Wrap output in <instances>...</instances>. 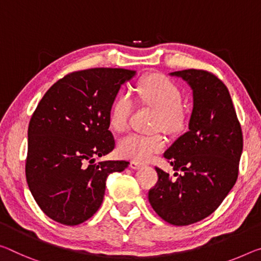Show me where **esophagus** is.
Masks as SVG:
<instances>
[{
	"mask_svg": "<svg viewBox=\"0 0 261 261\" xmlns=\"http://www.w3.org/2000/svg\"><path fill=\"white\" fill-rule=\"evenodd\" d=\"M143 166V164L142 163H139V161H131L130 163V167L132 168V169H137V168H139V167H142Z\"/></svg>",
	"mask_w": 261,
	"mask_h": 261,
	"instance_id": "1",
	"label": "esophagus"
}]
</instances>
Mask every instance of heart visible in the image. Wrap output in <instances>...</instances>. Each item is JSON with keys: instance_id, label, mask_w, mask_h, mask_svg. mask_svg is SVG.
<instances>
[{"instance_id": "heart-1", "label": "heart", "mask_w": 261, "mask_h": 261, "mask_svg": "<svg viewBox=\"0 0 261 261\" xmlns=\"http://www.w3.org/2000/svg\"><path fill=\"white\" fill-rule=\"evenodd\" d=\"M136 95L140 101L158 110L155 127L167 132H176L184 126L185 117L181 110L182 96L177 87L163 75H151L136 87ZM134 111V100L127 92L115 97L109 110V123L115 131H123ZM165 142L159 134H129L118 143V152L124 158L146 161L163 150Z\"/></svg>"}]
</instances>
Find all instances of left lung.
Instances as JSON below:
<instances>
[{
  "instance_id": "obj_1",
  "label": "left lung",
  "mask_w": 261,
  "mask_h": 261,
  "mask_svg": "<svg viewBox=\"0 0 261 261\" xmlns=\"http://www.w3.org/2000/svg\"><path fill=\"white\" fill-rule=\"evenodd\" d=\"M193 89L188 131L164 156L174 171L169 176L159 167L158 181L148 192L154 212L173 225H189L216 210L238 177L243 132L226 86L203 69L171 73Z\"/></svg>"
}]
</instances>
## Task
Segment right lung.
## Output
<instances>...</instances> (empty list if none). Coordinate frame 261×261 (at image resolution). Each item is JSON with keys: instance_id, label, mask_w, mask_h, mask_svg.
<instances>
[{"instance_id": "1", "label": "right lung", "mask_w": 261, "mask_h": 261, "mask_svg": "<svg viewBox=\"0 0 261 261\" xmlns=\"http://www.w3.org/2000/svg\"><path fill=\"white\" fill-rule=\"evenodd\" d=\"M136 71L89 68L69 73L49 88L29 123L25 175L32 196L51 220L77 225L97 212L110 173L129 161L95 164L114 150L109 110Z\"/></svg>"}]
</instances>
